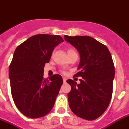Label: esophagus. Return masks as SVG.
Listing matches in <instances>:
<instances>
[{
    "mask_svg": "<svg viewBox=\"0 0 129 129\" xmlns=\"http://www.w3.org/2000/svg\"><path fill=\"white\" fill-rule=\"evenodd\" d=\"M63 82H64V83L66 82V78L63 77Z\"/></svg>",
    "mask_w": 129,
    "mask_h": 129,
    "instance_id": "34e87169",
    "label": "esophagus"
}]
</instances>
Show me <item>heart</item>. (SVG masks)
I'll list each match as a JSON object with an SVG mask.
<instances>
[{
    "instance_id": "1",
    "label": "heart",
    "mask_w": 129,
    "mask_h": 129,
    "mask_svg": "<svg viewBox=\"0 0 129 129\" xmlns=\"http://www.w3.org/2000/svg\"><path fill=\"white\" fill-rule=\"evenodd\" d=\"M72 51H74V50H72V49H69L68 50V52H72Z\"/></svg>"
}]
</instances>
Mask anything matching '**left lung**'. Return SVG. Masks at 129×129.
<instances>
[{
  "label": "left lung",
  "mask_w": 129,
  "mask_h": 129,
  "mask_svg": "<svg viewBox=\"0 0 129 129\" xmlns=\"http://www.w3.org/2000/svg\"><path fill=\"white\" fill-rule=\"evenodd\" d=\"M65 40L74 46L80 54L79 72L74 77H81L80 83L72 79L68 94L69 105L75 115L92 121L108 107L113 94L115 66L105 45L90 36H64Z\"/></svg>",
  "instance_id": "obj_1"
}]
</instances>
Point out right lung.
Returning <instances> with one entry per match:
<instances>
[{
  "label": "right lung",
  "mask_w": 129,
  "mask_h": 129,
  "mask_svg": "<svg viewBox=\"0 0 129 129\" xmlns=\"http://www.w3.org/2000/svg\"><path fill=\"white\" fill-rule=\"evenodd\" d=\"M63 42L58 35L37 34L16 48L9 66L10 89L13 101L25 116L36 119L52 109L63 84L55 74L45 79L44 68L50 61L54 48Z\"/></svg>",
  "instance_id": "add662e5"
}]
</instances>
